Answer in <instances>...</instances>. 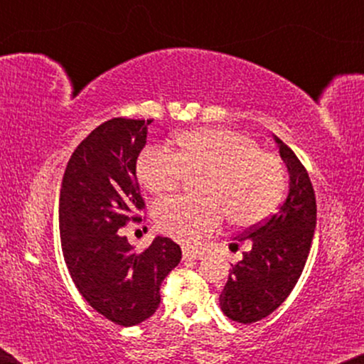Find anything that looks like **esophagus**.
<instances>
[{
  "label": "esophagus",
  "instance_id": "1",
  "mask_svg": "<svg viewBox=\"0 0 364 364\" xmlns=\"http://www.w3.org/2000/svg\"><path fill=\"white\" fill-rule=\"evenodd\" d=\"M205 253L200 250H191V248H183L182 250V257L183 260H202Z\"/></svg>",
  "mask_w": 364,
  "mask_h": 364
}]
</instances>
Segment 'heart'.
<instances>
[{"label":"heart","mask_w":364,"mask_h":364,"mask_svg":"<svg viewBox=\"0 0 364 364\" xmlns=\"http://www.w3.org/2000/svg\"><path fill=\"white\" fill-rule=\"evenodd\" d=\"M139 182L152 196L176 192L187 176L203 177V198L176 197L157 203L154 220L173 240L198 242L220 225L225 213L235 227H252L275 210L285 191V167L255 139L233 129L203 127L177 134L171 151L149 147L137 159Z\"/></svg>","instance_id":"obj_1"}]
</instances>
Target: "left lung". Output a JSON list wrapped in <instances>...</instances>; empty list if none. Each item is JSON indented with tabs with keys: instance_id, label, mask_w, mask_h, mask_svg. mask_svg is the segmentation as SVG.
<instances>
[{
	"instance_id": "1",
	"label": "left lung",
	"mask_w": 364,
	"mask_h": 364,
	"mask_svg": "<svg viewBox=\"0 0 364 364\" xmlns=\"http://www.w3.org/2000/svg\"><path fill=\"white\" fill-rule=\"evenodd\" d=\"M273 141L288 172V196L270 218L230 243V250L242 243L247 252L232 265L218 298L223 315L243 325L268 316L287 300L305 267L316 227L308 172L285 142L277 136Z\"/></svg>"
}]
</instances>
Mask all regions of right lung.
I'll return each instance as SVG.
<instances>
[{"label":"right lung","instance_id":"right-lung-1","mask_svg":"<svg viewBox=\"0 0 364 364\" xmlns=\"http://www.w3.org/2000/svg\"><path fill=\"white\" fill-rule=\"evenodd\" d=\"M151 122L116 117L94 129L69 159L59 196L61 247L74 285L94 310L121 326L156 313L164 278L182 258L167 237L137 253L117 233L144 207L136 162Z\"/></svg>","mask_w":364,"mask_h":364}]
</instances>
